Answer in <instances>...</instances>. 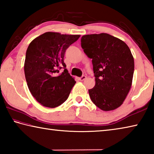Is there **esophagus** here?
<instances>
[{"instance_id":"34e87169","label":"esophagus","mask_w":154,"mask_h":154,"mask_svg":"<svg viewBox=\"0 0 154 154\" xmlns=\"http://www.w3.org/2000/svg\"><path fill=\"white\" fill-rule=\"evenodd\" d=\"M85 78H86V76H85V75H82V77L79 78V80H80V81H83V80H84V79H85Z\"/></svg>"}]
</instances>
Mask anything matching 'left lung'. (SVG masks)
Returning a JSON list of instances; mask_svg holds the SVG:
<instances>
[{
    "mask_svg": "<svg viewBox=\"0 0 154 154\" xmlns=\"http://www.w3.org/2000/svg\"><path fill=\"white\" fill-rule=\"evenodd\" d=\"M81 45L93 65L96 84L88 90L91 100L101 110L118 108L129 92L134 74L128 46L106 33L83 36Z\"/></svg>",
    "mask_w": 154,
    "mask_h": 154,
    "instance_id": "8db88e82",
    "label": "left lung"
}]
</instances>
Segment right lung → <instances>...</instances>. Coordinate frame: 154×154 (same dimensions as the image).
I'll return each mask as SVG.
<instances>
[{"label": "right lung", "mask_w": 154, "mask_h": 154, "mask_svg": "<svg viewBox=\"0 0 154 154\" xmlns=\"http://www.w3.org/2000/svg\"><path fill=\"white\" fill-rule=\"evenodd\" d=\"M80 35L48 32L35 38L26 53L24 73L28 87L37 102L54 108L66 100L76 83L64 62L66 49ZM64 69L61 74L59 70Z\"/></svg>", "instance_id": "obj_1"}]
</instances>
